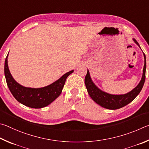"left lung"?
I'll return each mask as SVG.
<instances>
[{"label": "left lung", "mask_w": 149, "mask_h": 149, "mask_svg": "<svg viewBox=\"0 0 149 149\" xmlns=\"http://www.w3.org/2000/svg\"><path fill=\"white\" fill-rule=\"evenodd\" d=\"M133 40L140 48L139 44L137 42V40L135 38H133ZM143 56H144L145 59V64L143 69V75L139 83L136 87L128 93H125V94H110V93L105 92L100 90L93 82L92 79H91L90 72L88 69L87 74L85 77L84 82L86 87V89L88 90V94L90 95L91 98L96 103L98 104L99 105H100L103 108L111 109V110H115V109L122 108L127 105L130 103H131L137 97L141 91L145 83L146 72V57L144 53H143Z\"/></svg>", "instance_id": "1"}]
</instances>
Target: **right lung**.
Masks as SVG:
<instances>
[{
  "instance_id": "right-lung-1",
  "label": "right lung",
  "mask_w": 149,
  "mask_h": 149,
  "mask_svg": "<svg viewBox=\"0 0 149 149\" xmlns=\"http://www.w3.org/2000/svg\"><path fill=\"white\" fill-rule=\"evenodd\" d=\"M8 57L4 63V75L6 83L12 94L18 102L34 109H40L48 106L61 93L65 80L74 70L65 73L52 84L45 87L33 88L23 86L12 77L8 65Z\"/></svg>"
}]
</instances>
